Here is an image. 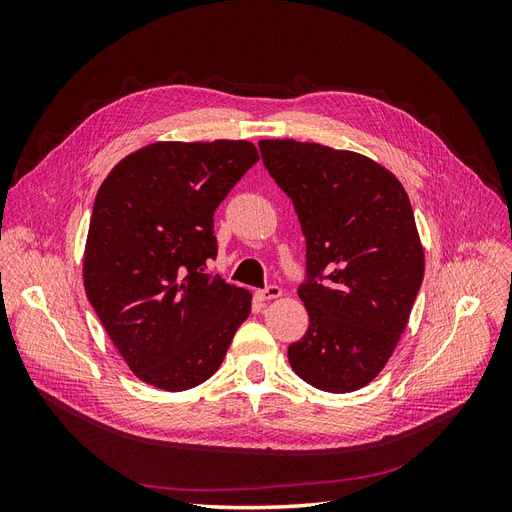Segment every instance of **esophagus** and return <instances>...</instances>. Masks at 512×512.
<instances>
[{"label":"esophagus","instance_id":"34e87169","mask_svg":"<svg viewBox=\"0 0 512 512\" xmlns=\"http://www.w3.org/2000/svg\"><path fill=\"white\" fill-rule=\"evenodd\" d=\"M256 297L260 299V301H271V299H280L282 297V288L280 286H267V288H262V290H258L256 292Z\"/></svg>","mask_w":512,"mask_h":512}]
</instances>
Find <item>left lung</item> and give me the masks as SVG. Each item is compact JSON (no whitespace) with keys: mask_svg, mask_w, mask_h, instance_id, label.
Returning <instances> with one entry per match:
<instances>
[{"mask_svg":"<svg viewBox=\"0 0 512 512\" xmlns=\"http://www.w3.org/2000/svg\"><path fill=\"white\" fill-rule=\"evenodd\" d=\"M258 147L307 245L299 297L309 327L288 346L290 367L320 391H359L391 359L423 282L410 198L391 170L361 153L292 138Z\"/></svg>","mask_w":512,"mask_h":512,"instance_id":"obj_1","label":"left lung"}]
</instances>
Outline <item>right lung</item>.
<instances>
[{"instance_id": "1", "label": "right lung", "mask_w": 512, "mask_h": 512, "mask_svg": "<svg viewBox=\"0 0 512 512\" xmlns=\"http://www.w3.org/2000/svg\"><path fill=\"white\" fill-rule=\"evenodd\" d=\"M256 162L247 141L153 143L100 185L85 292L123 361L156 389L209 380L252 312L250 290L205 269L218 256L213 213Z\"/></svg>"}]
</instances>
